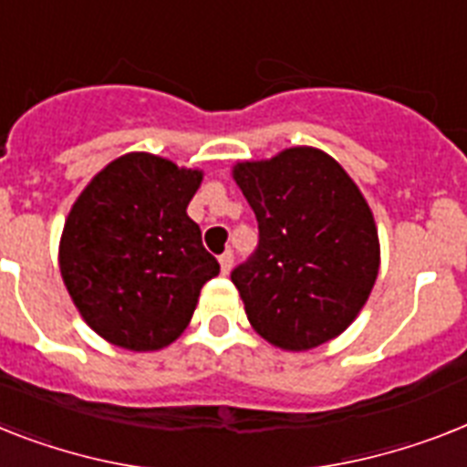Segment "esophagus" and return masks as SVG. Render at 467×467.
<instances>
[{"mask_svg": "<svg viewBox=\"0 0 467 467\" xmlns=\"http://www.w3.org/2000/svg\"><path fill=\"white\" fill-rule=\"evenodd\" d=\"M219 265H222V272H224V275H229L231 265H234V253H231V250H226L224 255H219Z\"/></svg>", "mask_w": 467, "mask_h": 467, "instance_id": "esophagus-1", "label": "esophagus"}]
</instances>
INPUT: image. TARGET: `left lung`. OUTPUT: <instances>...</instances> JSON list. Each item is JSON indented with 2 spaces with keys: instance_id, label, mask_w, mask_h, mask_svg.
I'll use <instances>...</instances> for the list:
<instances>
[{
  "instance_id": "1",
  "label": "left lung",
  "mask_w": 467,
  "mask_h": 467,
  "mask_svg": "<svg viewBox=\"0 0 467 467\" xmlns=\"http://www.w3.org/2000/svg\"><path fill=\"white\" fill-rule=\"evenodd\" d=\"M234 181L260 229L255 253L231 272L253 329L284 350L338 337L379 272V238L363 192L315 148L238 161Z\"/></svg>"
}]
</instances>
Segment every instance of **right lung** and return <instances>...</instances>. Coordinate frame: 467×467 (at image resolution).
I'll return each mask as SVG.
<instances>
[{
    "label": "right lung",
    "mask_w": 467,
    "mask_h": 467,
    "mask_svg": "<svg viewBox=\"0 0 467 467\" xmlns=\"http://www.w3.org/2000/svg\"><path fill=\"white\" fill-rule=\"evenodd\" d=\"M202 171L129 152L102 169L68 212L59 269L92 331L129 350L183 334L200 288L219 275L186 207Z\"/></svg>",
    "instance_id": "obj_1"
}]
</instances>
